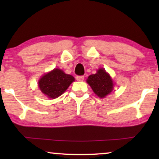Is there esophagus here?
<instances>
[{"instance_id":"1","label":"esophagus","mask_w":159,"mask_h":159,"mask_svg":"<svg viewBox=\"0 0 159 159\" xmlns=\"http://www.w3.org/2000/svg\"><path fill=\"white\" fill-rule=\"evenodd\" d=\"M76 79H77V81H83L84 79V76H77Z\"/></svg>"}]
</instances>
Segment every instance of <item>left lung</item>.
I'll list each match as a JSON object with an SVG mask.
<instances>
[{
	"mask_svg": "<svg viewBox=\"0 0 159 159\" xmlns=\"http://www.w3.org/2000/svg\"><path fill=\"white\" fill-rule=\"evenodd\" d=\"M87 82L93 92L101 98L111 93L114 86L111 77L103 68L99 69L95 75L89 76Z\"/></svg>",
	"mask_w": 159,
	"mask_h": 159,
	"instance_id": "left-lung-1",
	"label": "left lung"
}]
</instances>
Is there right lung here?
I'll return each instance as SVG.
<instances>
[{"label": "right lung", "instance_id": "obj_1", "mask_svg": "<svg viewBox=\"0 0 159 159\" xmlns=\"http://www.w3.org/2000/svg\"><path fill=\"white\" fill-rule=\"evenodd\" d=\"M75 80V77L60 69H54L40 78L38 86L43 94L54 99L61 95Z\"/></svg>", "mask_w": 159, "mask_h": 159}]
</instances>
